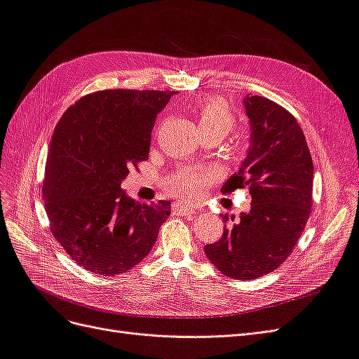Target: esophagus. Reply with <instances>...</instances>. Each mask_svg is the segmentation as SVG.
Instances as JSON below:
<instances>
[{"label":"esophagus","mask_w":359,"mask_h":359,"mask_svg":"<svg viewBox=\"0 0 359 359\" xmlns=\"http://www.w3.org/2000/svg\"><path fill=\"white\" fill-rule=\"evenodd\" d=\"M173 210H175V212L182 214V215H190V214H194L198 211L196 206L190 205V203H173Z\"/></svg>","instance_id":"34e87169"}]
</instances>
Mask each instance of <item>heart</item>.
Here are the masks:
<instances>
[{"label":"heart","instance_id":"1","mask_svg":"<svg viewBox=\"0 0 359 359\" xmlns=\"http://www.w3.org/2000/svg\"><path fill=\"white\" fill-rule=\"evenodd\" d=\"M196 121L199 133L208 132L219 135L222 139L235 128L233 115L223 102L215 99L205 100L198 106ZM210 180V173L194 169H181L170 177L168 181V189L186 199H194L208 186Z\"/></svg>","mask_w":359,"mask_h":359}]
</instances>
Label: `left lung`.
Segmentation results:
<instances>
[{
  "mask_svg": "<svg viewBox=\"0 0 359 359\" xmlns=\"http://www.w3.org/2000/svg\"><path fill=\"white\" fill-rule=\"evenodd\" d=\"M244 107L252 128L250 148L222 193L248 187L252 210L224 227L219 241L205 245L211 264L235 280L262 277L283 264L313 205V160L295 116L262 95L248 94Z\"/></svg>",
  "mask_w": 359,
  "mask_h": 359,
  "instance_id": "obj_1",
  "label": "left lung"
}]
</instances>
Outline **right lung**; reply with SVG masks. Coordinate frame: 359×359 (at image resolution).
Here are the masks:
<instances>
[{
  "instance_id": "right-lung-1",
  "label": "right lung",
  "mask_w": 359,
  "mask_h": 359,
  "mask_svg": "<svg viewBox=\"0 0 359 359\" xmlns=\"http://www.w3.org/2000/svg\"><path fill=\"white\" fill-rule=\"evenodd\" d=\"M175 91L104 90L64 112L49 144L43 199L50 232L82 268L126 273L156 244L170 202L139 203L121 190L148 158L157 115Z\"/></svg>"
}]
</instances>
